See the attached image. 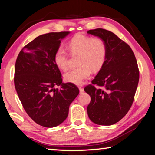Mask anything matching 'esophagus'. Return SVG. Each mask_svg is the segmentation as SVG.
Returning a JSON list of instances; mask_svg holds the SVG:
<instances>
[{
    "label": "esophagus",
    "instance_id": "34e87169",
    "mask_svg": "<svg viewBox=\"0 0 155 155\" xmlns=\"http://www.w3.org/2000/svg\"><path fill=\"white\" fill-rule=\"evenodd\" d=\"M79 90L80 93H82L84 92V88L82 87H79Z\"/></svg>",
    "mask_w": 155,
    "mask_h": 155
}]
</instances>
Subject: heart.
<instances>
[{"label": "heart", "instance_id": "b5f03b06", "mask_svg": "<svg viewBox=\"0 0 155 155\" xmlns=\"http://www.w3.org/2000/svg\"><path fill=\"white\" fill-rule=\"evenodd\" d=\"M71 54H78L77 67L67 71L64 75L68 82L81 84L89 77L91 69L97 71L102 67L107 56V47L102 38L84 34H78L73 37L67 44ZM54 60L57 67L63 71L68 68L67 56L62 48L55 51Z\"/></svg>", "mask_w": 155, "mask_h": 155}]
</instances>
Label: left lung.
<instances>
[{
  "label": "left lung",
  "instance_id": "left-lung-1",
  "mask_svg": "<svg viewBox=\"0 0 155 155\" xmlns=\"http://www.w3.org/2000/svg\"><path fill=\"white\" fill-rule=\"evenodd\" d=\"M87 33L102 38L107 47L104 64L92 84L84 88L91 99L88 115L98 125H113L133 104L139 79L137 62L130 46L114 33L100 28Z\"/></svg>",
  "mask_w": 155,
  "mask_h": 155
}]
</instances>
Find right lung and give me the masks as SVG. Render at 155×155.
<instances>
[{"label":"right lung","instance_id":"obj_1","mask_svg":"<svg viewBox=\"0 0 155 155\" xmlns=\"http://www.w3.org/2000/svg\"><path fill=\"white\" fill-rule=\"evenodd\" d=\"M69 33L39 35L22 48L16 61L14 85L22 106L35 123L46 128L55 127L67 119L70 104L79 94L73 83H62L54 60L61 40Z\"/></svg>","mask_w":155,"mask_h":155}]
</instances>
